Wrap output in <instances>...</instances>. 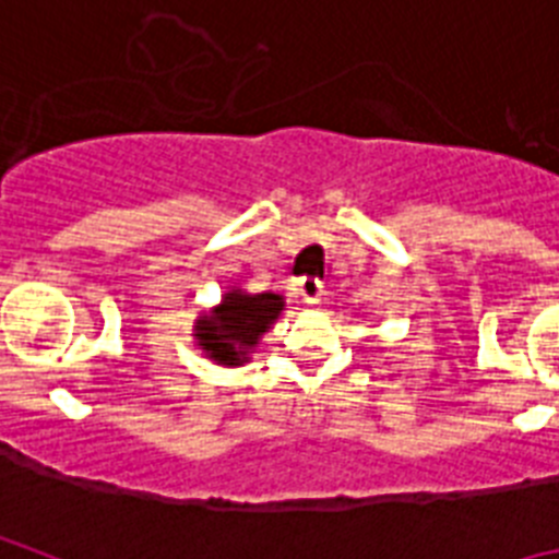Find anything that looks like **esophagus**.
I'll return each mask as SVG.
<instances>
[{
  "label": "esophagus",
  "instance_id": "34e87169",
  "mask_svg": "<svg viewBox=\"0 0 559 559\" xmlns=\"http://www.w3.org/2000/svg\"><path fill=\"white\" fill-rule=\"evenodd\" d=\"M299 299H302L305 305H310V308H313V305H319L322 302V283H319V280H310V276H302V280H299Z\"/></svg>",
  "mask_w": 559,
  "mask_h": 559
}]
</instances>
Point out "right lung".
Masks as SVG:
<instances>
[{
  "instance_id": "right-lung-1",
  "label": "right lung",
  "mask_w": 559,
  "mask_h": 559,
  "mask_svg": "<svg viewBox=\"0 0 559 559\" xmlns=\"http://www.w3.org/2000/svg\"><path fill=\"white\" fill-rule=\"evenodd\" d=\"M285 302L280 294H246L226 290L218 308L195 319V341L221 367H240L249 360L251 347L280 319Z\"/></svg>"
}]
</instances>
